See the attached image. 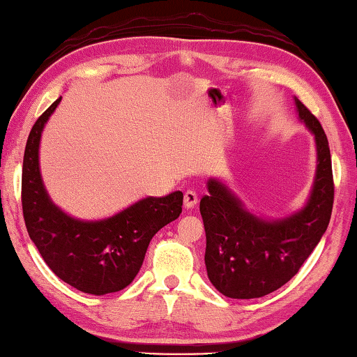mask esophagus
I'll return each mask as SVG.
<instances>
[{
    "instance_id": "1",
    "label": "esophagus",
    "mask_w": 357,
    "mask_h": 357,
    "mask_svg": "<svg viewBox=\"0 0 357 357\" xmlns=\"http://www.w3.org/2000/svg\"><path fill=\"white\" fill-rule=\"evenodd\" d=\"M197 203H198V195H197V193L193 192V190H187L184 193V206L187 209H190V208L195 206Z\"/></svg>"
}]
</instances>
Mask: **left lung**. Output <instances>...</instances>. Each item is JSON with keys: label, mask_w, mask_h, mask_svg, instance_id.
I'll use <instances>...</instances> for the list:
<instances>
[{"label": "left lung", "mask_w": 357, "mask_h": 357, "mask_svg": "<svg viewBox=\"0 0 357 357\" xmlns=\"http://www.w3.org/2000/svg\"><path fill=\"white\" fill-rule=\"evenodd\" d=\"M294 105L317 146L315 178L299 211L282 219H263L250 213L222 179H208V195L200 202L206 231L204 263L211 283L227 298H263L285 285L328 229L334 203L328 137L298 98Z\"/></svg>", "instance_id": "1"}]
</instances>
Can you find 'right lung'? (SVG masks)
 <instances>
[{
  "label": "right lung",
  "mask_w": 357,
  "mask_h": 357,
  "mask_svg": "<svg viewBox=\"0 0 357 357\" xmlns=\"http://www.w3.org/2000/svg\"><path fill=\"white\" fill-rule=\"evenodd\" d=\"M61 98L29 132L22 172V206L29 238L48 268L83 293L102 296L124 289L140 271L154 234L183 213V192L142 198L112 217L80 220L52 202L39 167V144Z\"/></svg>",
  "instance_id": "obj_1"
}]
</instances>
